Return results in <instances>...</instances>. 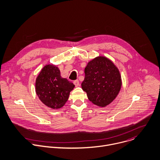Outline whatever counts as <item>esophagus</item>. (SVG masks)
<instances>
[{"instance_id": "esophagus-1", "label": "esophagus", "mask_w": 160, "mask_h": 160, "mask_svg": "<svg viewBox=\"0 0 160 160\" xmlns=\"http://www.w3.org/2000/svg\"><path fill=\"white\" fill-rule=\"evenodd\" d=\"M74 85L76 86V87H78V86H79L80 85V83H79V80H76V81H74Z\"/></svg>"}]
</instances>
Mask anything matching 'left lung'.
<instances>
[{
    "label": "left lung",
    "mask_w": 160,
    "mask_h": 160,
    "mask_svg": "<svg viewBox=\"0 0 160 160\" xmlns=\"http://www.w3.org/2000/svg\"><path fill=\"white\" fill-rule=\"evenodd\" d=\"M81 84L88 98L93 104L105 107L117 97L122 86L120 72L113 63L105 57L88 62Z\"/></svg>",
    "instance_id": "1"
}]
</instances>
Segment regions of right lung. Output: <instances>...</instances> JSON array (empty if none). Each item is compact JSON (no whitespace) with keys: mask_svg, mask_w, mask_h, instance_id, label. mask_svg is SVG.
<instances>
[{"mask_svg":"<svg viewBox=\"0 0 160 160\" xmlns=\"http://www.w3.org/2000/svg\"><path fill=\"white\" fill-rule=\"evenodd\" d=\"M74 84L60 76L58 68L53 65L45 66L36 80V92L40 100L47 107L58 109L68 100Z\"/></svg>","mask_w":160,"mask_h":160,"instance_id":"add662e5","label":"right lung"}]
</instances>
